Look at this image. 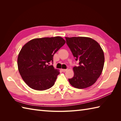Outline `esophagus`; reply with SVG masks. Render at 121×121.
Returning <instances> with one entry per match:
<instances>
[{"label":"esophagus","instance_id":"obj_1","mask_svg":"<svg viewBox=\"0 0 121 121\" xmlns=\"http://www.w3.org/2000/svg\"><path fill=\"white\" fill-rule=\"evenodd\" d=\"M61 70L62 71V72H65V71H67L68 70H67V69H61Z\"/></svg>","mask_w":121,"mask_h":121}]
</instances>
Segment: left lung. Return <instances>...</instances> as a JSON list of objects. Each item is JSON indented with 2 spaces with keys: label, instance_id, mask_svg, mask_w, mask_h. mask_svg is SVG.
Wrapping results in <instances>:
<instances>
[{
  "label": "left lung",
  "instance_id": "8db88e82",
  "mask_svg": "<svg viewBox=\"0 0 121 121\" xmlns=\"http://www.w3.org/2000/svg\"><path fill=\"white\" fill-rule=\"evenodd\" d=\"M78 66L73 68L74 76L69 78L72 86L78 89L93 85L103 70L104 56L101 47L96 40L85 37H65Z\"/></svg>",
  "mask_w": 121,
  "mask_h": 121
}]
</instances>
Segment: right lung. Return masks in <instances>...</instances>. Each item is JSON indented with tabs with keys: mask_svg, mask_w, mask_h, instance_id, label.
Here are the masks:
<instances>
[{
	"mask_svg": "<svg viewBox=\"0 0 121 121\" xmlns=\"http://www.w3.org/2000/svg\"><path fill=\"white\" fill-rule=\"evenodd\" d=\"M65 43L63 38L56 36L35 38L23 46L18 56V70L30 88L44 91L55 84L60 72L49 65Z\"/></svg>",
	"mask_w": 121,
	"mask_h": 121,
	"instance_id": "add662e5",
	"label": "right lung"
}]
</instances>
